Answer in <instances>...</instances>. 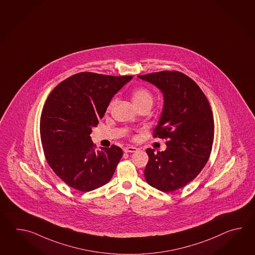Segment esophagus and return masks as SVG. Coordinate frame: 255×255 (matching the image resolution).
Instances as JSON below:
<instances>
[{
	"mask_svg": "<svg viewBox=\"0 0 255 255\" xmlns=\"http://www.w3.org/2000/svg\"><path fill=\"white\" fill-rule=\"evenodd\" d=\"M135 151H137V148L135 147V146H126L125 148H124V152H126V153Z\"/></svg>",
	"mask_w": 255,
	"mask_h": 255,
	"instance_id": "1",
	"label": "esophagus"
}]
</instances>
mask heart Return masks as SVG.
I'll return each instance as SVG.
<instances>
[{
  "label": "heart",
  "mask_w": 255,
  "mask_h": 255,
  "mask_svg": "<svg viewBox=\"0 0 255 255\" xmlns=\"http://www.w3.org/2000/svg\"><path fill=\"white\" fill-rule=\"evenodd\" d=\"M132 100L137 109H139L141 107H144V106L151 107L152 103H153V96H152L151 92L146 87H139L132 92ZM115 102H116V100L113 99L109 103V107H108L109 110L113 108Z\"/></svg>",
  "instance_id": "heart-1"
}]
</instances>
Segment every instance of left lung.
Returning <instances> with one entry per match:
<instances>
[{
  "instance_id": "left-lung-1",
  "label": "left lung",
  "mask_w": 255,
  "mask_h": 255,
  "mask_svg": "<svg viewBox=\"0 0 255 255\" xmlns=\"http://www.w3.org/2000/svg\"><path fill=\"white\" fill-rule=\"evenodd\" d=\"M138 77L162 92V113L153 136L168 139L165 151L146 149L145 179L163 192L175 191L195 179L210 157L214 138L212 109L200 87L180 72Z\"/></svg>"
}]
</instances>
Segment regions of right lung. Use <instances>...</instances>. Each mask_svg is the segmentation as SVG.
I'll list each match as a JSON object with an SVG mask.
<instances>
[{
	"label": "right lung",
	"mask_w": 255,
	"mask_h": 255,
	"mask_svg": "<svg viewBox=\"0 0 255 255\" xmlns=\"http://www.w3.org/2000/svg\"><path fill=\"white\" fill-rule=\"evenodd\" d=\"M133 78L82 72L54 87L43 106L40 135L49 166L83 192L107 184L122 157L120 146L96 151L90 134L116 93Z\"/></svg>",
	"instance_id": "add662e5"
}]
</instances>
